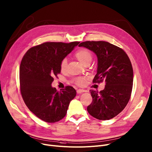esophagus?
<instances>
[{"label":"esophagus","mask_w":152,"mask_h":152,"mask_svg":"<svg viewBox=\"0 0 152 152\" xmlns=\"http://www.w3.org/2000/svg\"><path fill=\"white\" fill-rule=\"evenodd\" d=\"M86 91L84 90H82V89H79V90H77V94H80L82 93H83V92H85Z\"/></svg>","instance_id":"34e87169"}]
</instances>
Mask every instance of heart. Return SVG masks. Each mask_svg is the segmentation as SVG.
<instances>
[{"label": "heart", "instance_id": "b5f03b06", "mask_svg": "<svg viewBox=\"0 0 152 152\" xmlns=\"http://www.w3.org/2000/svg\"><path fill=\"white\" fill-rule=\"evenodd\" d=\"M75 56L76 58L84 65L87 64L88 62H91L92 59V54L90 50L86 48H83L78 50L75 53ZM67 59L64 58L61 62L60 64V70L62 72H64L66 70L67 67ZM87 78L85 77H80L75 78L73 80V82L78 86H83L86 84Z\"/></svg>", "mask_w": 152, "mask_h": 152}]
</instances>
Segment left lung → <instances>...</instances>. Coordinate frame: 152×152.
I'll list each match as a JSON object with an SVG mask.
<instances>
[{
	"label": "left lung",
	"instance_id": "obj_1",
	"mask_svg": "<svg viewBox=\"0 0 152 152\" xmlns=\"http://www.w3.org/2000/svg\"><path fill=\"white\" fill-rule=\"evenodd\" d=\"M78 46L93 51L97 57V74L93 83L105 82V88L100 92L90 90L93 101L87 110L98 120L113 118L130 99L133 84L131 61L122 48L107 42L86 41Z\"/></svg>",
	"mask_w": 152,
	"mask_h": 152
}]
</instances>
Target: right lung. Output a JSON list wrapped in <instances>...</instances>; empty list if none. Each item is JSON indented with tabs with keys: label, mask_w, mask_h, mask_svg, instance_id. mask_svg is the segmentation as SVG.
Listing matches in <instances>:
<instances>
[{
	"label": "right lung",
	"mask_w": 152,
	"mask_h": 152,
	"mask_svg": "<svg viewBox=\"0 0 152 152\" xmlns=\"http://www.w3.org/2000/svg\"><path fill=\"white\" fill-rule=\"evenodd\" d=\"M79 43L45 42L29 49L21 60L22 97L28 109L44 121L55 123L63 118L70 102L76 96L72 86H66L57 91L51 85L54 77L61 73V61Z\"/></svg>",
	"instance_id": "1"
}]
</instances>
